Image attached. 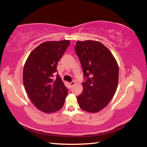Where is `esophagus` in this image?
Returning a JSON list of instances; mask_svg holds the SVG:
<instances>
[{"label":"esophagus","instance_id":"esophagus-1","mask_svg":"<svg viewBox=\"0 0 147 147\" xmlns=\"http://www.w3.org/2000/svg\"><path fill=\"white\" fill-rule=\"evenodd\" d=\"M74 84H75V82L74 81H72V82L70 83V85L71 87H72L74 85Z\"/></svg>","mask_w":147,"mask_h":147}]
</instances>
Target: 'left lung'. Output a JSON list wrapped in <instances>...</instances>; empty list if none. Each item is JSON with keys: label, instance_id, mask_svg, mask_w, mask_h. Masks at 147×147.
I'll use <instances>...</instances> for the list:
<instances>
[{"label": "left lung", "instance_id": "8db88e82", "mask_svg": "<svg viewBox=\"0 0 147 147\" xmlns=\"http://www.w3.org/2000/svg\"><path fill=\"white\" fill-rule=\"evenodd\" d=\"M83 68V90L77 97L80 107L91 113L103 109L117 91L118 65L109 49L99 42L78 41L75 46Z\"/></svg>", "mask_w": 147, "mask_h": 147}]
</instances>
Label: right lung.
I'll list each match as a JSON object with an SVG mask.
<instances>
[{"label":"right lung","instance_id":"add662e5","mask_svg":"<svg viewBox=\"0 0 147 147\" xmlns=\"http://www.w3.org/2000/svg\"><path fill=\"white\" fill-rule=\"evenodd\" d=\"M70 44L69 40L41 43L30 53L23 69V83L32 104L40 110L52 113L64 104L68 89L56 75L57 64Z\"/></svg>","mask_w":147,"mask_h":147}]
</instances>
